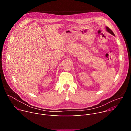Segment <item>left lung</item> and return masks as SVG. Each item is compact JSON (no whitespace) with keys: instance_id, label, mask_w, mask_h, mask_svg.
I'll return each mask as SVG.
<instances>
[{"instance_id":"left-lung-1","label":"left lung","mask_w":131,"mask_h":131,"mask_svg":"<svg viewBox=\"0 0 131 131\" xmlns=\"http://www.w3.org/2000/svg\"><path fill=\"white\" fill-rule=\"evenodd\" d=\"M106 30L109 32V33H110V34H111L112 35H113V36H115V34H114V33L113 32V31H112L109 27H108L107 26H106Z\"/></svg>"}]
</instances>
